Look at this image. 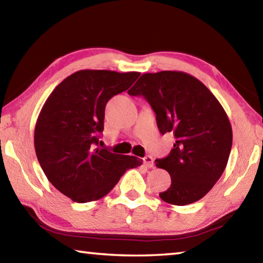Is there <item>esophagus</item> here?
<instances>
[{
    "mask_svg": "<svg viewBox=\"0 0 263 263\" xmlns=\"http://www.w3.org/2000/svg\"><path fill=\"white\" fill-rule=\"evenodd\" d=\"M142 160H144V164L147 168H153L154 167V160H153L152 157H149V155H146V157Z\"/></svg>",
    "mask_w": 263,
    "mask_h": 263,
    "instance_id": "esophagus-1",
    "label": "esophagus"
}]
</instances>
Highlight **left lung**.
<instances>
[{
	"mask_svg": "<svg viewBox=\"0 0 263 263\" xmlns=\"http://www.w3.org/2000/svg\"><path fill=\"white\" fill-rule=\"evenodd\" d=\"M128 94L144 96L159 131L175 137L168 157L155 160L172 177L160 198L173 205L199 201L224 173L232 147V126L219 101L198 79L179 70L142 74Z\"/></svg>",
	"mask_w": 263,
	"mask_h": 263,
	"instance_id": "left-lung-1",
	"label": "left lung"
}]
</instances>
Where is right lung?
Wrapping results in <instances>:
<instances>
[{
    "instance_id": "1",
    "label": "right lung",
    "mask_w": 263,
    "mask_h": 263,
    "mask_svg": "<svg viewBox=\"0 0 263 263\" xmlns=\"http://www.w3.org/2000/svg\"><path fill=\"white\" fill-rule=\"evenodd\" d=\"M139 72L82 69L47 97L34 127V149L48 181L72 201L87 203L109 194L127 169L142 164L133 155L99 147L104 110L127 90Z\"/></svg>"
}]
</instances>
